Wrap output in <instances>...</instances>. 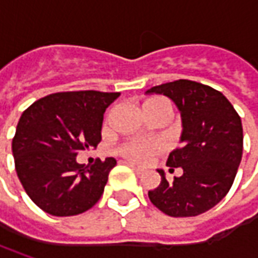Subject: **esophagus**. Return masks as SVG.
<instances>
[{"label": "esophagus", "instance_id": "34e87169", "mask_svg": "<svg viewBox=\"0 0 258 258\" xmlns=\"http://www.w3.org/2000/svg\"><path fill=\"white\" fill-rule=\"evenodd\" d=\"M127 165H129V166H131V168H132V169H134L136 173L144 172V169H142V168H139V166H136V165H134V164H127Z\"/></svg>", "mask_w": 258, "mask_h": 258}]
</instances>
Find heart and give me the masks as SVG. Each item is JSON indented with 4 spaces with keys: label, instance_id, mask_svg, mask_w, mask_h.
<instances>
[{
    "label": "heart",
    "instance_id": "b5f03b06",
    "mask_svg": "<svg viewBox=\"0 0 258 258\" xmlns=\"http://www.w3.org/2000/svg\"><path fill=\"white\" fill-rule=\"evenodd\" d=\"M144 112L146 116L164 114L169 119L172 114V106L164 97H152L144 103ZM117 152L129 161L144 164L156 154L162 152V144L158 141H127L117 148Z\"/></svg>",
    "mask_w": 258,
    "mask_h": 258
}]
</instances>
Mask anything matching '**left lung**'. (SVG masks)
<instances>
[{"label": "left lung", "mask_w": 258, "mask_h": 258, "mask_svg": "<svg viewBox=\"0 0 258 258\" xmlns=\"http://www.w3.org/2000/svg\"><path fill=\"white\" fill-rule=\"evenodd\" d=\"M146 93L165 94L182 117V146L172 151L166 165L181 176L148 192L151 203L169 217H195L211 210L230 191L243 156V124L221 92L192 80L155 86Z\"/></svg>", "instance_id": "1"}]
</instances>
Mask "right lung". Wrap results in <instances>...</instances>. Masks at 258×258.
Returning <instances> with one entry per match:
<instances>
[{
	"mask_svg": "<svg viewBox=\"0 0 258 258\" xmlns=\"http://www.w3.org/2000/svg\"><path fill=\"white\" fill-rule=\"evenodd\" d=\"M120 93L60 92L25 109L13 139L15 171L31 201L50 215L90 210L104 191L114 158L79 164L76 156L102 141L106 107Z\"/></svg>",
	"mask_w": 258,
	"mask_h": 258,
	"instance_id": "add662e5",
	"label": "right lung"
}]
</instances>
